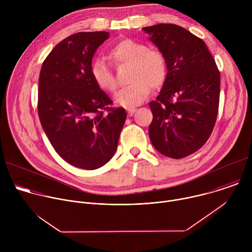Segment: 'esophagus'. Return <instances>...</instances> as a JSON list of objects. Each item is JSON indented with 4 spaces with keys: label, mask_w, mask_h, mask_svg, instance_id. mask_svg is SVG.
Wrapping results in <instances>:
<instances>
[{
    "label": "esophagus",
    "mask_w": 252,
    "mask_h": 252,
    "mask_svg": "<svg viewBox=\"0 0 252 252\" xmlns=\"http://www.w3.org/2000/svg\"><path fill=\"white\" fill-rule=\"evenodd\" d=\"M135 111H136V110L134 109V107H128V109H126V112H127L128 116H132Z\"/></svg>",
    "instance_id": "1"
}]
</instances>
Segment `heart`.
Segmentation results:
<instances>
[{
    "label": "heart",
    "mask_w": 252,
    "mask_h": 252,
    "mask_svg": "<svg viewBox=\"0 0 252 252\" xmlns=\"http://www.w3.org/2000/svg\"><path fill=\"white\" fill-rule=\"evenodd\" d=\"M110 57L117 63L131 65L126 88L115 95V101L125 107L141 104L154 90L162 87L167 76V63L163 54L151 50L145 44L131 39L118 42L110 51ZM91 74L96 86L106 92H115L117 82L110 65L103 59L96 58L91 65Z\"/></svg>",
    "instance_id": "b5f03b06"
}]
</instances>
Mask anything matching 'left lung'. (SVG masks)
Listing matches in <instances>:
<instances>
[{
	"instance_id": "left-lung-1",
	"label": "left lung",
	"mask_w": 252,
	"mask_h": 252,
	"mask_svg": "<svg viewBox=\"0 0 252 252\" xmlns=\"http://www.w3.org/2000/svg\"><path fill=\"white\" fill-rule=\"evenodd\" d=\"M163 54L167 76L150 102L151 141L161 155L183 158L208 139L218 118L220 75L205 43L183 27L158 24L142 28Z\"/></svg>"
}]
</instances>
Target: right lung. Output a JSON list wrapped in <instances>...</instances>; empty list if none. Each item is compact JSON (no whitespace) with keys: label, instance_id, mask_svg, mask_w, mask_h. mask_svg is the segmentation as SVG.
<instances>
[{"label":"right lung","instance_id":"right-lung-1","mask_svg":"<svg viewBox=\"0 0 252 252\" xmlns=\"http://www.w3.org/2000/svg\"><path fill=\"white\" fill-rule=\"evenodd\" d=\"M107 32H81L59 43L43 63L38 114L58 155L69 164L96 169L116 154L126 119L91 74L93 57Z\"/></svg>","mask_w":252,"mask_h":252}]
</instances>
